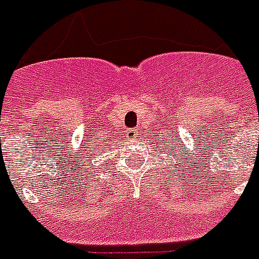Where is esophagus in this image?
I'll return each mask as SVG.
<instances>
[{
    "instance_id": "esophagus-1",
    "label": "esophagus",
    "mask_w": 259,
    "mask_h": 259,
    "mask_svg": "<svg viewBox=\"0 0 259 259\" xmlns=\"http://www.w3.org/2000/svg\"><path fill=\"white\" fill-rule=\"evenodd\" d=\"M125 136L129 141H134V140L138 137V132L136 129H127L126 130Z\"/></svg>"
}]
</instances>
